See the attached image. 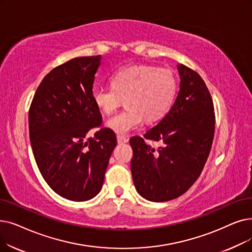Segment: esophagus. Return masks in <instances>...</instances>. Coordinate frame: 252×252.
<instances>
[{
    "label": "esophagus",
    "mask_w": 252,
    "mask_h": 252,
    "mask_svg": "<svg viewBox=\"0 0 252 252\" xmlns=\"http://www.w3.org/2000/svg\"><path fill=\"white\" fill-rule=\"evenodd\" d=\"M127 141H128V139L126 136L117 135V142H118V143H126Z\"/></svg>",
    "instance_id": "esophagus-1"
}]
</instances>
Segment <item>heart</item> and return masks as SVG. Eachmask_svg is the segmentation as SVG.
Segmentation results:
<instances>
[{"label":"heart","mask_w":252,"mask_h":252,"mask_svg":"<svg viewBox=\"0 0 252 252\" xmlns=\"http://www.w3.org/2000/svg\"><path fill=\"white\" fill-rule=\"evenodd\" d=\"M110 82L112 87L94 86L92 99L105 114L114 112L126 99L125 110L107 122V126L118 134L135 129L143 119L153 123L165 115L177 92V80L171 70L143 63L118 69Z\"/></svg>","instance_id":"obj_1"}]
</instances>
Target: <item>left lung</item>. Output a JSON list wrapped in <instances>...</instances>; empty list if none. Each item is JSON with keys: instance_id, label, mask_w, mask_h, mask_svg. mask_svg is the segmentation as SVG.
Here are the masks:
<instances>
[{"instance_id": "8db88e82", "label": "left lung", "mask_w": 252, "mask_h": 252, "mask_svg": "<svg viewBox=\"0 0 252 252\" xmlns=\"http://www.w3.org/2000/svg\"><path fill=\"white\" fill-rule=\"evenodd\" d=\"M180 90L168 113L143 137L129 139L137 191L152 202L171 201L188 191L201 175L211 150L214 105L201 76L177 65ZM146 139L158 141L156 148Z\"/></svg>"}]
</instances>
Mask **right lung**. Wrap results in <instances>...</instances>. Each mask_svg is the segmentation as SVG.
<instances>
[{
  "instance_id": "add662e5",
  "label": "right lung",
  "mask_w": 252,
  "mask_h": 252,
  "mask_svg": "<svg viewBox=\"0 0 252 252\" xmlns=\"http://www.w3.org/2000/svg\"><path fill=\"white\" fill-rule=\"evenodd\" d=\"M101 56L82 57L52 69L35 93L29 110L31 145L41 175L53 191L82 202L100 192L116 136L102 127L93 99ZM92 128H99L86 138Z\"/></svg>"
}]
</instances>
